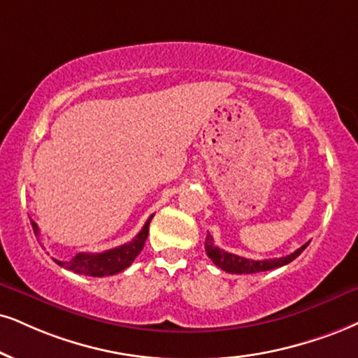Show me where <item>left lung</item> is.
Masks as SVG:
<instances>
[{
    "label": "left lung",
    "mask_w": 358,
    "mask_h": 358,
    "mask_svg": "<svg viewBox=\"0 0 358 358\" xmlns=\"http://www.w3.org/2000/svg\"><path fill=\"white\" fill-rule=\"evenodd\" d=\"M308 245L303 244L301 249H297L295 252L284 255V257H275V259H264V260H252L241 257V255L226 252L224 249H219L217 245H214V239L209 232L206 237V254L209 255V259L222 271L229 273H257V272H266L272 271V268L282 267L285 264L292 262L294 259H297L299 255L303 252V249Z\"/></svg>",
    "instance_id": "8db88e82"
}]
</instances>
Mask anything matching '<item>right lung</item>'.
<instances>
[{
  "label": "right lung",
  "mask_w": 358,
  "mask_h": 358,
  "mask_svg": "<svg viewBox=\"0 0 358 358\" xmlns=\"http://www.w3.org/2000/svg\"><path fill=\"white\" fill-rule=\"evenodd\" d=\"M154 217V214L148 219V222L144 224V227L141 229V232L134 239L127 242V244H122L119 247H114V249L104 250L101 254H76L71 260L68 262H63V260H56L59 266L68 268V271H73L76 273H81V275H91V277H106V275H114V273L122 272L132 264V260L138 257L141 250H143L144 242L148 239L149 234V224ZM31 226H33V231L39 236V227L34 220H31Z\"/></svg>",
  "instance_id": "1"
}]
</instances>
